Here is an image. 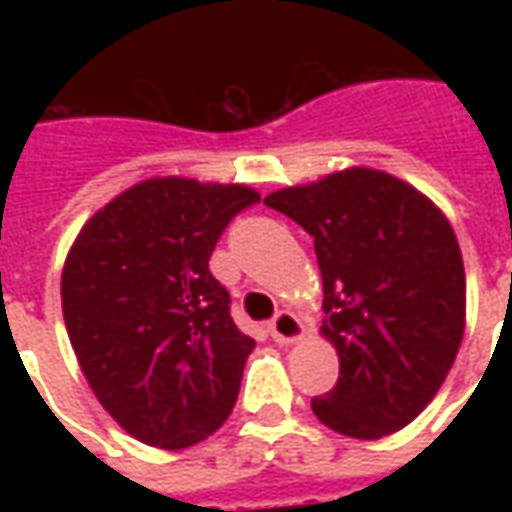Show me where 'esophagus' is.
Returning a JSON list of instances; mask_svg holds the SVG:
<instances>
[{"mask_svg": "<svg viewBox=\"0 0 512 512\" xmlns=\"http://www.w3.org/2000/svg\"><path fill=\"white\" fill-rule=\"evenodd\" d=\"M268 332H271V337H274L279 345H290L304 337V326H301V321L293 312L282 310L277 312L274 321L268 323Z\"/></svg>", "mask_w": 512, "mask_h": 512, "instance_id": "obj_1", "label": "esophagus"}]
</instances>
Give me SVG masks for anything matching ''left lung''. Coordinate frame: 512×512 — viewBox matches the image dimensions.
I'll return each mask as SVG.
<instances>
[{"label": "left lung", "mask_w": 512, "mask_h": 512, "mask_svg": "<svg viewBox=\"0 0 512 512\" xmlns=\"http://www.w3.org/2000/svg\"><path fill=\"white\" fill-rule=\"evenodd\" d=\"M268 208L315 238L321 334L340 356L332 392L312 397L326 428L384 439L436 397L466 326V274L450 219L406 180L348 167L271 191Z\"/></svg>", "instance_id": "obj_1"}]
</instances>
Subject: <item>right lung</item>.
Segmentation results:
<instances>
[{
  "instance_id": "1",
  "label": "right lung",
  "mask_w": 512,
  "mask_h": 512,
  "mask_svg": "<svg viewBox=\"0 0 512 512\" xmlns=\"http://www.w3.org/2000/svg\"><path fill=\"white\" fill-rule=\"evenodd\" d=\"M244 183L150 178L87 219L62 268V315L98 403L134 439L186 450L230 417L255 340L208 260Z\"/></svg>"
}]
</instances>
